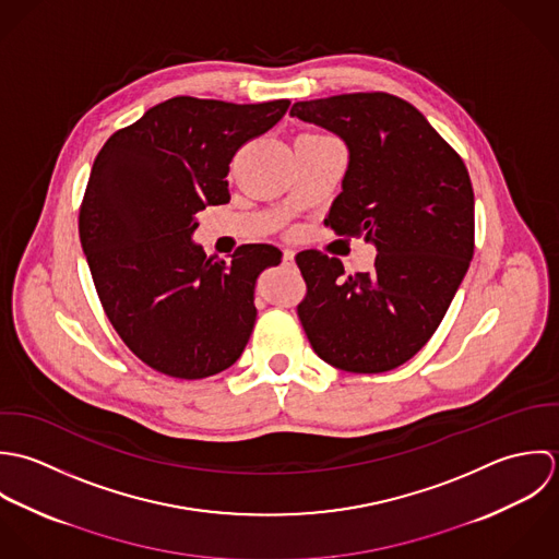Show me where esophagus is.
I'll use <instances>...</instances> for the list:
<instances>
[{"label":"esophagus","mask_w":559,"mask_h":559,"mask_svg":"<svg viewBox=\"0 0 559 559\" xmlns=\"http://www.w3.org/2000/svg\"><path fill=\"white\" fill-rule=\"evenodd\" d=\"M294 257H296L294 250H289V248L283 250V263H285V265H294Z\"/></svg>","instance_id":"obj_1"}]
</instances>
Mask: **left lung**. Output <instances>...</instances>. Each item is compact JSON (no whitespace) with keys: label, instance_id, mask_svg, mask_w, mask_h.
<instances>
[{"label":"left lung","instance_id":"8db88e82","mask_svg":"<svg viewBox=\"0 0 559 559\" xmlns=\"http://www.w3.org/2000/svg\"><path fill=\"white\" fill-rule=\"evenodd\" d=\"M289 114L345 142L347 168L326 224L378 252L371 272L352 276L335 257H296L307 281L302 329L336 369H395L435 335L473 259L466 166L424 114L386 93L298 102Z\"/></svg>","mask_w":559,"mask_h":559}]
</instances>
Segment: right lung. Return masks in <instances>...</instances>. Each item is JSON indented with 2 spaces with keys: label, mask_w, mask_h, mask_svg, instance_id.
I'll use <instances>...</instances> for the list:
<instances>
[{
  "label": "right lung",
  "mask_w": 559,
  "mask_h": 559,
  "mask_svg": "<svg viewBox=\"0 0 559 559\" xmlns=\"http://www.w3.org/2000/svg\"><path fill=\"white\" fill-rule=\"evenodd\" d=\"M289 108L175 97L116 131L80 210V239L114 331L148 367L181 380L228 369L252 335L254 285L283 252L246 243L230 261L192 239L197 214L224 205L228 164Z\"/></svg>",
  "instance_id": "obj_1"
}]
</instances>
